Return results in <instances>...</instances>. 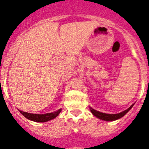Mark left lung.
I'll use <instances>...</instances> for the list:
<instances>
[{"instance_id": "obj_1", "label": "left lung", "mask_w": 149, "mask_h": 149, "mask_svg": "<svg viewBox=\"0 0 149 149\" xmlns=\"http://www.w3.org/2000/svg\"><path fill=\"white\" fill-rule=\"evenodd\" d=\"M134 104H132V106H130V107L128 108L127 110H124V111L121 112V113H119L116 114H109V113H101V112L97 111V110L92 109L91 107H90V110L91 112L92 113V114L95 116L96 117L99 118L100 120H104V121H114V120H119L120 118H122L124 115H126L128 112L130 111L132 107H133Z\"/></svg>"}]
</instances>
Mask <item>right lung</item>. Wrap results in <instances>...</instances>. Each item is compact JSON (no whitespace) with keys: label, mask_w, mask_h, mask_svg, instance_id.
I'll use <instances>...</instances> for the list:
<instances>
[{"label":"right lung","mask_w":149,"mask_h":149,"mask_svg":"<svg viewBox=\"0 0 149 149\" xmlns=\"http://www.w3.org/2000/svg\"><path fill=\"white\" fill-rule=\"evenodd\" d=\"M61 111V109H59L57 111L53 112V113H49L45 114H35V113H29L26 112H23L19 110V112L23 114V116H25L26 119L32 121L37 122V123H44V122L49 121V120H52L56 116H58V114L60 113V112Z\"/></svg>","instance_id":"obj_1"}]
</instances>
